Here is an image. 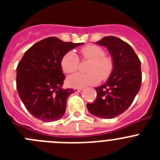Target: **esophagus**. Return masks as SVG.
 Masks as SVG:
<instances>
[{
  "mask_svg": "<svg viewBox=\"0 0 160 160\" xmlns=\"http://www.w3.org/2000/svg\"><path fill=\"white\" fill-rule=\"evenodd\" d=\"M82 90V88H74V89H73V90H74V92H75V93L80 92Z\"/></svg>",
  "mask_w": 160,
  "mask_h": 160,
  "instance_id": "1",
  "label": "esophagus"
}]
</instances>
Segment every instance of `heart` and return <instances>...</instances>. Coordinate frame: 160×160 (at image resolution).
I'll list each match as a JSON object with an SVG mask.
<instances>
[{"instance_id": "obj_1", "label": "heart", "mask_w": 160, "mask_h": 160, "mask_svg": "<svg viewBox=\"0 0 160 160\" xmlns=\"http://www.w3.org/2000/svg\"><path fill=\"white\" fill-rule=\"evenodd\" d=\"M83 59L91 62L88 67L89 73H75L68 78L67 84L73 88H83L106 80L111 76L114 69L113 59L106 56L105 51L100 46L94 45L86 46L81 49ZM79 66V58L72 51L66 53L61 60V67L66 73H74Z\"/></svg>"}]
</instances>
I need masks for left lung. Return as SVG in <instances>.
Returning a JSON list of instances; mask_svg holds the SVG:
<instances>
[{
  "label": "left lung",
  "mask_w": 160,
  "mask_h": 160,
  "mask_svg": "<svg viewBox=\"0 0 160 160\" xmlns=\"http://www.w3.org/2000/svg\"><path fill=\"white\" fill-rule=\"evenodd\" d=\"M96 44L107 48L114 62V69L108 80L95 87V101L87 103V107L94 116L113 118L128 110L139 91L141 62L132 47L120 38L107 36Z\"/></svg>",
  "instance_id": "8db88e82"
}]
</instances>
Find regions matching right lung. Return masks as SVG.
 I'll use <instances>...</instances> for the list:
<instances>
[{"mask_svg":"<svg viewBox=\"0 0 160 160\" xmlns=\"http://www.w3.org/2000/svg\"><path fill=\"white\" fill-rule=\"evenodd\" d=\"M83 43L65 42L55 37L31 46L17 67V90L27 111L38 119L53 122L64 115L73 89H62L65 77L61 60Z\"/></svg>","mask_w":160,"mask_h":160,"instance_id":"right-lung-1","label":"right lung"}]
</instances>
